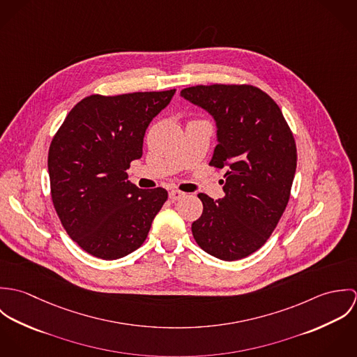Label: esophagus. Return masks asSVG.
<instances>
[{
  "instance_id": "obj_1",
  "label": "esophagus",
  "mask_w": 357,
  "mask_h": 357,
  "mask_svg": "<svg viewBox=\"0 0 357 357\" xmlns=\"http://www.w3.org/2000/svg\"><path fill=\"white\" fill-rule=\"evenodd\" d=\"M184 197H185V194L181 192V191H177V190H172V191L169 192V198H170L172 201H180V199H183Z\"/></svg>"
}]
</instances>
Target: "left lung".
I'll use <instances>...</instances> for the list:
<instances>
[{"label": "left lung", "instance_id": "obj_1", "mask_svg": "<svg viewBox=\"0 0 357 357\" xmlns=\"http://www.w3.org/2000/svg\"><path fill=\"white\" fill-rule=\"evenodd\" d=\"M180 95L215 121L210 166L225 169L224 198L206 194L192 222L199 248L224 261L257 252L276 228L290 199L297 167L293 133L271 96L253 85H197Z\"/></svg>", "mask_w": 357, "mask_h": 357}]
</instances>
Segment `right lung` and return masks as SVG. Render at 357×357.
I'll return each instance as SVG.
<instances>
[{"label":"right lung","instance_id":"right-lung-1","mask_svg":"<svg viewBox=\"0 0 357 357\" xmlns=\"http://www.w3.org/2000/svg\"><path fill=\"white\" fill-rule=\"evenodd\" d=\"M176 89L77 102L52 139V202L68 236L86 253L116 259L137 250L167 199L165 188L140 190L126 169L143 155L146 130Z\"/></svg>","mask_w":357,"mask_h":357}]
</instances>
